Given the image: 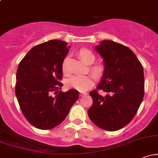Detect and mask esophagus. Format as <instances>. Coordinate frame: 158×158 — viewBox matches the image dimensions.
Returning <instances> with one entry per match:
<instances>
[{
	"mask_svg": "<svg viewBox=\"0 0 158 158\" xmlns=\"http://www.w3.org/2000/svg\"><path fill=\"white\" fill-rule=\"evenodd\" d=\"M87 94H87V93H81H81H79V97H84V96H85V95H87Z\"/></svg>",
	"mask_w": 158,
	"mask_h": 158,
	"instance_id": "esophagus-1",
	"label": "esophagus"
}]
</instances>
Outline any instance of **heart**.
<instances>
[{
  "instance_id": "obj_1",
  "label": "heart",
  "mask_w": 158,
  "mask_h": 158,
  "mask_svg": "<svg viewBox=\"0 0 158 158\" xmlns=\"http://www.w3.org/2000/svg\"><path fill=\"white\" fill-rule=\"evenodd\" d=\"M78 55L87 64H91L94 61L95 56L94 52L90 51V50L86 48H82L78 52ZM104 65L101 63H97V64L90 66V70L97 76L102 75L104 71ZM62 70L65 73L68 72V59H65L62 64ZM95 77L92 74H88V75H74L73 77L67 80L66 85L68 88H73V89L78 90L79 91H86L90 89L93 86Z\"/></svg>"
}]
</instances>
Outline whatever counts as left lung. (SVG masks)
<instances>
[{"instance_id": "8db88e82", "label": "left lung", "mask_w": 158, "mask_h": 158, "mask_svg": "<svg viewBox=\"0 0 158 158\" xmlns=\"http://www.w3.org/2000/svg\"><path fill=\"white\" fill-rule=\"evenodd\" d=\"M95 50L103 58L105 70L100 84L90 92L93 105L88 117L102 129L117 131L131 122L143 101V65L128 47L113 41H102ZM99 89L108 94L102 97Z\"/></svg>"}]
</instances>
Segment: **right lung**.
Segmentation results:
<instances>
[{
	"label": "right lung",
	"mask_w": 158,
	"mask_h": 158,
	"mask_svg": "<svg viewBox=\"0 0 158 158\" xmlns=\"http://www.w3.org/2000/svg\"><path fill=\"white\" fill-rule=\"evenodd\" d=\"M68 52V43L50 40L32 48L18 67V102L27 121L39 129H51L62 123L79 98L75 89L59 91L63 86L59 81Z\"/></svg>",
	"instance_id": "obj_1"
}]
</instances>
